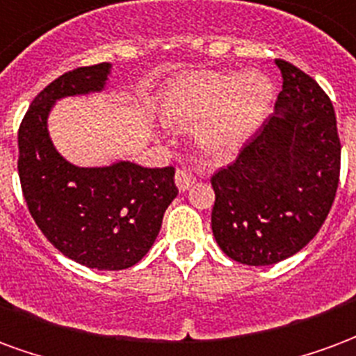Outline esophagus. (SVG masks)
I'll return each mask as SVG.
<instances>
[{"label":"esophagus","mask_w":356,"mask_h":356,"mask_svg":"<svg viewBox=\"0 0 356 356\" xmlns=\"http://www.w3.org/2000/svg\"><path fill=\"white\" fill-rule=\"evenodd\" d=\"M175 180L180 191H188V189L195 184V176H193V172L188 170V168H178V170H176Z\"/></svg>","instance_id":"34e87169"}]
</instances>
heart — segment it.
<instances>
[{
	"instance_id": "b5f03b06",
	"label": "heart",
	"mask_w": 356,
	"mask_h": 356,
	"mask_svg": "<svg viewBox=\"0 0 356 356\" xmlns=\"http://www.w3.org/2000/svg\"><path fill=\"white\" fill-rule=\"evenodd\" d=\"M273 85L260 72H193L178 77L163 96L168 123H197V142L207 155L232 157L266 119Z\"/></svg>"
}]
</instances>
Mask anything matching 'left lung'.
Instances as JSON below:
<instances>
[{
    "mask_svg": "<svg viewBox=\"0 0 356 356\" xmlns=\"http://www.w3.org/2000/svg\"><path fill=\"white\" fill-rule=\"evenodd\" d=\"M275 62L282 74L275 113L210 178L214 238L246 266L300 252L324 224L339 184L341 144L330 98L294 64Z\"/></svg>",
    "mask_w": 356,
    "mask_h": 356,
    "instance_id": "obj_1",
    "label": "left lung"
}]
</instances>
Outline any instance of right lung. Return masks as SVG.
<instances>
[{
    "label": "right lung",
    "instance_id": "1",
    "mask_svg": "<svg viewBox=\"0 0 356 356\" xmlns=\"http://www.w3.org/2000/svg\"><path fill=\"white\" fill-rule=\"evenodd\" d=\"M110 68L102 62L60 75L33 98L18 129V176L33 222L56 250L100 271L138 264L178 195L175 167L144 168L119 161L83 168L54 149L47 131L54 102L102 90Z\"/></svg>",
    "mask_w": 356,
    "mask_h": 356
}]
</instances>
